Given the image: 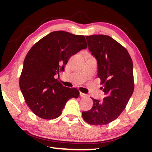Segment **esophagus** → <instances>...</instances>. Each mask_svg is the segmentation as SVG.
<instances>
[{
    "label": "esophagus",
    "mask_w": 152,
    "mask_h": 152,
    "mask_svg": "<svg viewBox=\"0 0 152 152\" xmlns=\"http://www.w3.org/2000/svg\"><path fill=\"white\" fill-rule=\"evenodd\" d=\"M80 96L81 97H86L87 95L86 94L82 93V92H80Z\"/></svg>",
    "instance_id": "obj_1"
}]
</instances>
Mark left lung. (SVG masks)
Segmentation results:
<instances>
[{
  "instance_id": "1",
  "label": "left lung",
  "mask_w": 152,
  "mask_h": 152,
  "mask_svg": "<svg viewBox=\"0 0 152 152\" xmlns=\"http://www.w3.org/2000/svg\"><path fill=\"white\" fill-rule=\"evenodd\" d=\"M89 51L96 58L103 101L92 99L93 106L82 112L84 120L92 125L109 124L125 109L134 90L133 61L123 45L105 35L86 36Z\"/></svg>"
}]
</instances>
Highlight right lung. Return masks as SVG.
<instances>
[{
	"instance_id": "obj_1",
	"label": "right lung",
	"mask_w": 152,
	"mask_h": 152,
	"mask_svg": "<svg viewBox=\"0 0 152 152\" xmlns=\"http://www.w3.org/2000/svg\"><path fill=\"white\" fill-rule=\"evenodd\" d=\"M87 48L84 35L56 31L33 45L25 58L19 86L35 115L45 119L60 116L66 102L76 99V88H67L56 78L72 55Z\"/></svg>"
}]
</instances>
